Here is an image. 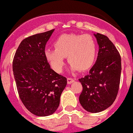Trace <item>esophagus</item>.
<instances>
[{
    "mask_svg": "<svg viewBox=\"0 0 133 133\" xmlns=\"http://www.w3.org/2000/svg\"><path fill=\"white\" fill-rule=\"evenodd\" d=\"M74 82V79H73V78H67L68 84H71V83H72Z\"/></svg>",
    "mask_w": 133,
    "mask_h": 133,
    "instance_id": "34e87169",
    "label": "esophagus"
}]
</instances>
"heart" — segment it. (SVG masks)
I'll use <instances>...</instances> for the list:
<instances>
[{
  "mask_svg": "<svg viewBox=\"0 0 133 133\" xmlns=\"http://www.w3.org/2000/svg\"><path fill=\"white\" fill-rule=\"evenodd\" d=\"M54 47L55 49H45L44 56L56 72H62L66 57L74 71L89 70L95 61L97 44L89 35L63 34L55 40Z\"/></svg>",
  "mask_w": 133,
  "mask_h": 133,
  "instance_id": "1",
  "label": "heart"
}]
</instances>
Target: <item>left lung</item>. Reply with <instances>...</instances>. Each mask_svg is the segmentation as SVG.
Listing matches in <instances>:
<instances>
[{"instance_id": "left-lung-1", "label": "left lung", "mask_w": 133, "mask_h": 133, "mask_svg": "<svg viewBox=\"0 0 133 133\" xmlns=\"http://www.w3.org/2000/svg\"><path fill=\"white\" fill-rule=\"evenodd\" d=\"M98 44L97 61L89 74L79 79L83 90L79 97L82 107L97 113L112 105L117 97L121 72V56L105 35L94 34Z\"/></svg>"}]
</instances>
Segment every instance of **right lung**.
I'll return each instance as SVG.
<instances>
[{
    "mask_svg": "<svg viewBox=\"0 0 133 133\" xmlns=\"http://www.w3.org/2000/svg\"><path fill=\"white\" fill-rule=\"evenodd\" d=\"M54 29L22 40L13 60L14 76L20 99L37 116L53 114L59 107L67 80L50 68L44 56L45 44Z\"/></svg>",
    "mask_w": 133,
    "mask_h": 133,
    "instance_id": "right-lung-1",
    "label": "right lung"
}]
</instances>
